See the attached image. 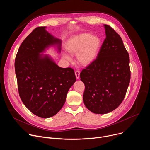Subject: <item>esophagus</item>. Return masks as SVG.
<instances>
[{"instance_id": "1", "label": "esophagus", "mask_w": 150, "mask_h": 150, "mask_svg": "<svg viewBox=\"0 0 150 150\" xmlns=\"http://www.w3.org/2000/svg\"><path fill=\"white\" fill-rule=\"evenodd\" d=\"M75 76H76V78L77 79H78V78H79V75H80V72H79V71H78V70H76V71H75Z\"/></svg>"}]
</instances>
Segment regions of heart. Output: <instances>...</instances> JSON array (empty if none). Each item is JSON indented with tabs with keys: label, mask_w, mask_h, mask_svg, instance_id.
<instances>
[{
	"label": "heart",
	"mask_w": 150,
	"mask_h": 150,
	"mask_svg": "<svg viewBox=\"0 0 150 150\" xmlns=\"http://www.w3.org/2000/svg\"><path fill=\"white\" fill-rule=\"evenodd\" d=\"M100 43V39L97 36L82 33L72 37L66 48L71 54H77L76 59L80 65L86 66L95 60ZM63 58L69 62H72V58L67 54L63 55Z\"/></svg>",
	"instance_id": "1"
}]
</instances>
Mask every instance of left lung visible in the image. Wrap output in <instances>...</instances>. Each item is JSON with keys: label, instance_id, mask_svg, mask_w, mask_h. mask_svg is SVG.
Returning <instances> with one entry per match:
<instances>
[{"label": "left lung", "instance_id": "left-lung-1", "mask_svg": "<svg viewBox=\"0 0 150 150\" xmlns=\"http://www.w3.org/2000/svg\"><path fill=\"white\" fill-rule=\"evenodd\" d=\"M106 37L96 59L80 73L83 100L91 112L105 114L122 103L131 79L129 55L120 35L104 24Z\"/></svg>", "mask_w": 150, "mask_h": 150}]
</instances>
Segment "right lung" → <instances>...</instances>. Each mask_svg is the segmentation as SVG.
<instances>
[{"mask_svg":"<svg viewBox=\"0 0 150 150\" xmlns=\"http://www.w3.org/2000/svg\"><path fill=\"white\" fill-rule=\"evenodd\" d=\"M55 43L60 46L61 41L47 33L45 27H37L23 41L15 57L19 97L31 113L42 118L59 112L76 81L72 68H60L47 56L40 54Z\"/></svg>","mask_w":150,"mask_h":150,"instance_id":"add662e5","label":"right lung"}]
</instances>
